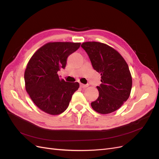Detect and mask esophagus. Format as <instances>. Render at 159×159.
<instances>
[{
    "label": "esophagus",
    "mask_w": 159,
    "mask_h": 159,
    "mask_svg": "<svg viewBox=\"0 0 159 159\" xmlns=\"http://www.w3.org/2000/svg\"><path fill=\"white\" fill-rule=\"evenodd\" d=\"M88 85H85V84H80V87L81 88H86L88 87Z\"/></svg>",
    "instance_id": "1"
}]
</instances>
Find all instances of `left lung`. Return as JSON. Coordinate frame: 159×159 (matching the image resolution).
Returning a JSON list of instances; mask_svg holds the SVG:
<instances>
[{
    "label": "left lung",
    "instance_id": "1",
    "mask_svg": "<svg viewBox=\"0 0 159 159\" xmlns=\"http://www.w3.org/2000/svg\"><path fill=\"white\" fill-rule=\"evenodd\" d=\"M93 69L101 74L102 84L97 86L99 97L91 105L101 114L117 110L128 99L132 88V77L125 60L109 46L98 42H84Z\"/></svg>",
    "mask_w": 159,
    "mask_h": 159
}]
</instances>
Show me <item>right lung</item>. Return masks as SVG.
Listing matches in <instances>:
<instances>
[{
    "label": "right lung",
    "mask_w": 159,
    "mask_h": 159,
    "mask_svg": "<svg viewBox=\"0 0 159 159\" xmlns=\"http://www.w3.org/2000/svg\"><path fill=\"white\" fill-rule=\"evenodd\" d=\"M81 43L49 42L40 48L28 61L25 72V88L32 102L43 111L59 115L68 108L78 82L60 79L57 71L64 69L68 57Z\"/></svg>",
    "instance_id": "add662e5"
}]
</instances>
